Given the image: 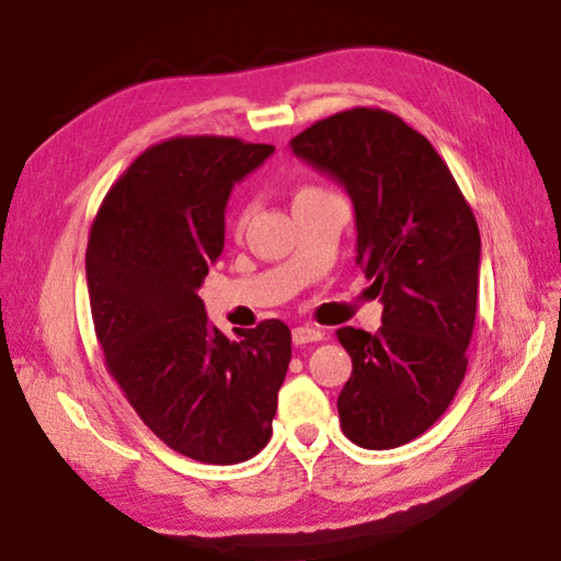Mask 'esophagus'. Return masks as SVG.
Here are the masks:
<instances>
[{
  "label": "esophagus",
  "instance_id": "obj_1",
  "mask_svg": "<svg viewBox=\"0 0 561 561\" xmlns=\"http://www.w3.org/2000/svg\"><path fill=\"white\" fill-rule=\"evenodd\" d=\"M323 331L321 329H316V325H297V329H294V333H291V339H294V343L297 345H304V343H316V341H323Z\"/></svg>",
  "mask_w": 561,
  "mask_h": 561
}]
</instances>
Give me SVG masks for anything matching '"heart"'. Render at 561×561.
Segmentation results:
<instances>
[{
    "label": "heart",
    "instance_id": "1",
    "mask_svg": "<svg viewBox=\"0 0 561 561\" xmlns=\"http://www.w3.org/2000/svg\"><path fill=\"white\" fill-rule=\"evenodd\" d=\"M316 193H325V191H323V188H319V186H299V188H297V193H294V203H297L299 198L316 196ZM250 213H252V208H250V206L240 208L238 218H236V230H238V232L248 226V220H250Z\"/></svg>",
    "mask_w": 561,
    "mask_h": 561
}]
</instances>
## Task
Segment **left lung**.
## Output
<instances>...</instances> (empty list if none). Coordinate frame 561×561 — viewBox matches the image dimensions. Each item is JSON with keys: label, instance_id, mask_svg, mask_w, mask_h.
Listing matches in <instances>:
<instances>
[{"label": "left lung", "instance_id": "obj_1", "mask_svg": "<svg viewBox=\"0 0 561 561\" xmlns=\"http://www.w3.org/2000/svg\"><path fill=\"white\" fill-rule=\"evenodd\" d=\"M291 149L348 191L355 262L382 301L378 333H335L353 360L341 430L363 449H394L439 420L466 375L481 264L476 216L430 139L387 110L335 112Z\"/></svg>", "mask_w": 561, "mask_h": 561}]
</instances>
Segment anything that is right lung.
<instances>
[{"label": "right lung", "instance_id": "obj_1", "mask_svg": "<svg viewBox=\"0 0 561 561\" xmlns=\"http://www.w3.org/2000/svg\"><path fill=\"white\" fill-rule=\"evenodd\" d=\"M274 151L236 137H171L131 161L100 203L85 252L105 368L169 449L201 463L267 446L291 331L262 321L230 341L198 289L220 257L226 203Z\"/></svg>", "mask_w": 561, "mask_h": 561}]
</instances>
